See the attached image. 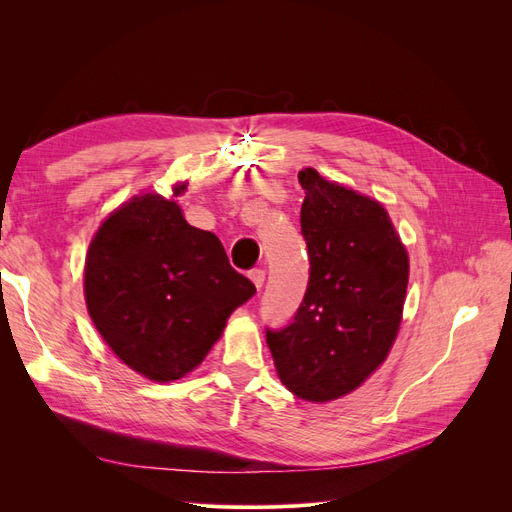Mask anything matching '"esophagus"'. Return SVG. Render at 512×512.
Wrapping results in <instances>:
<instances>
[{
    "mask_svg": "<svg viewBox=\"0 0 512 512\" xmlns=\"http://www.w3.org/2000/svg\"><path fill=\"white\" fill-rule=\"evenodd\" d=\"M250 280L254 282L256 290H260L262 284H265V271H262V269H252L250 271Z\"/></svg>",
    "mask_w": 512,
    "mask_h": 512,
    "instance_id": "34e87169",
    "label": "esophagus"
}]
</instances>
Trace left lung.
I'll list each match as a JSON object with an SVG mask.
<instances>
[{"label":"left lung","instance_id":"1","mask_svg":"<svg viewBox=\"0 0 512 512\" xmlns=\"http://www.w3.org/2000/svg\"><path fill=\"white\" fill-rule=\"evenodd\" d=\"M305 297L282 329H267L277 376L307 401L354 391L389 354L408 288V254L376 200L299 173Z\"/></svg>","mask_w":512,"mask_h":512}]
</instances>
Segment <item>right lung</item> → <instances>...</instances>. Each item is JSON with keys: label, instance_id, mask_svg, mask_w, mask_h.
Masks as SVG:
<instances>
[{"label": "right lung", "instance_id": "obj_1", "mask_svg": "<svg viewBox=\"0 0 512 512\" xmlns=\"http://www.w3.org/2000/svg\"><path fill=\"white\" fill-rule=\"evenodd\" d=\"M185 190L177 185L175 196ZM256 292L220 239L160 194L132 198L89 245L85 299L104 342L138 374L183 378L203 363L228 316Z\"/></svg>", "mask_w": 512, "mask_h": 512}]
</instances>
